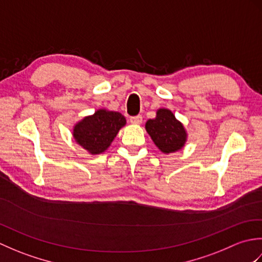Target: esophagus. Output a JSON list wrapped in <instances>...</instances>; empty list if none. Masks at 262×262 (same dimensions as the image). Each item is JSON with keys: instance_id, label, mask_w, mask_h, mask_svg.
<instances>
[{"instance_id": "esophagus-1", "label": "esophagus", "mask_w": 262, "mask_h": 262, "mask_svg": "<svg viewBox=\"0 0 262 262\" xmlns=\"http://www.w3.org/2000/svg\"><path fill=\"white\" fill-rule=\"evenodd\" d=\"M129 121L134 125H140V124H142V121H143V117L141 115L135 116V117H130Z\"/></svg>"}]
</instances>
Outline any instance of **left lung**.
I'll use <instances>...</instances> for the list:
<instances>
[{
    "mask_svg": "<svg viewBox=\"0 0 262 262\" xmlns=\"http://www.w3.org/2000/svg\"><path fill=\"white\" fill-rule=\"evenodd\" d=\"M145 129L157 147L164 154L180 151L187 142L186 128L166 108L158 109L157 117L146 121Z\"/></svg>",
    "mask_w": 262,
    "mask_h": 262,
    "instance_id": "1",
    "label": "left lung"
}]
</instances>
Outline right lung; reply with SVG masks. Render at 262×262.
Returning a JSON list of instances; mask_svg holds the SVG:
<instances>
[{
    "label": "right lung",
    "mask_w": 262,
    "mask_h": 262,
    "mask_svg": "<svg viewBox=\"0 0 262 262\" xmlns=\"http://www.w3.org/2000/svg\"><path fill=\"white\" fill-rule=\"evenodd\" d=\"M126 125V118L118 111L98 109L76 122L73 137L80 146L92 155L107 151L120 128Z\"/></svg>",
    "instance_id": "add662e5"
}]
</instances>
